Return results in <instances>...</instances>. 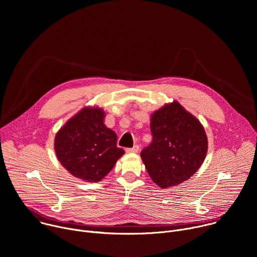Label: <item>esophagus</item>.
<instances>
[{
    "label": "esophagus",
    "mask_w": 257,
    "mask_h": 257,
    "mask_svg": "<svg viewBox=\"0 0 257 257\" xmlns=\"http://www.w3.org/2000/svg\"><path fill=\"white\" fill-rule=\"evenodd\" d=\"M138 150H139V146H138V145H135V146H133L132 148H127V149H126V151L129 152V153H137Z\"/></svg>",
    "instance_id": "34e87169"
}]
</instances>
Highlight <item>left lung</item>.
Listing matches in <instances>:
<instances>
[{"instance_id": "obj_1", "label": "left lung", "mask_w": 257, "mask_h": 257, "mask_svg": "<svg viewBox=\"0 0 257 257\" xmlns=\"http://www.w3.org/2000/svg\"><path fill=\"white\" fill-rule=\"evenodd\" d=\"M150 130L152 142L140 155L151 180L163 189L195 175L208 151L207 135L200 121L174 101L152 114Z\"/></svg>"}]
</instances>
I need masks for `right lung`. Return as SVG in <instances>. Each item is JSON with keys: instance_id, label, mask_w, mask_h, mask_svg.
I'll list each match as a JSON object with an SVG mask.
<instances>
[{"instance_id": "obj_1", "label": "right lung", "mask_w": 257, "mask_h": 257, "mask_svg": "<svg viewBox=\"0 0 257 257\" xmlns=\"http://www.w3.org/2000/svg\"><path fill=\"white\" fill-rule=\"evenodd\" d=\"M100 108H83L55 135L57 159L73 177L89 183L104 179L125 153L116 133L104 124Z\"/></svg>"}]
</instances>
